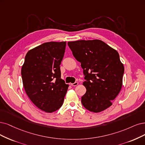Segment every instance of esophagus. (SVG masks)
I'll use <instances>...</instances> for the list:
<instances>
[{
  "instance_id": "obj_1",
  "label": "esophagus",
  "mask_w": 145,
  "mask_h": 145,
  "mask_svg": "<svg viewBox=\"0 0 145 145\" xmlns=\"http://www.w3.org/2000/svg\"><path fill=\"white\" fill-rule=\"evenodd\" d=\"M69 85H71V86L75 87V86H77V85H78V82H74V83H73V84H72V83H70V84H69Z\"/></svg>"
}]
</instances>
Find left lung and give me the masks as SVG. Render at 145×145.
Here are the masks:
<instances>
[{
  "label": "left lung",
  "mask_w": 145,
  "mask_h": 145,
  "mask_svg": "<svg viewBox=\"0 0 145 145\" xmlns=\"http://www.w3.org/2000/svg\"><path fill=\"white\" fill-rule=\"evenodd\" d=\"M76 60L81 63L87 89L81 99L87 110L99 113L112 105L122 86L124 67L118 52L99 39L69 42Z\"/></svg>",
  "instance_id": "obj_1"
}]
</instances>
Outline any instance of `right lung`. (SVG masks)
I'll return each mask as SVG.
<instances>
[{
  "instance_id": "1",
  "label": "right lung",
  "mask_w": 145,
  "mask_h": 145,
  "mask_svg": "<svg viewBox=\"0 0 145 145\" xmlns=\"http://www.w3.org/2000/svg\"><path fill=\"white\" fill-rule=\"evenodd\" d=\"M66 46V42L44 43L27 52L21 68L27 95L47 113L61 108L69 87L61 79L60 67Z\"/></svg>"
}]
</instances>
